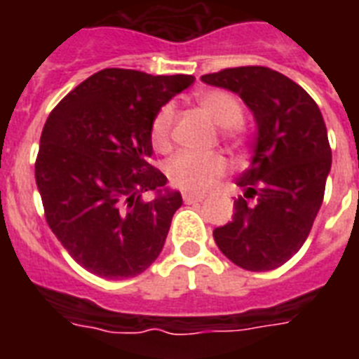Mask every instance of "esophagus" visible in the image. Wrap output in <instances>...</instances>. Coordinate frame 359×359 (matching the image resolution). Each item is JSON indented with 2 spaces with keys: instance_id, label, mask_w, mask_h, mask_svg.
Returning a JSON list of instances; mask_svg holds the SVG:
<instances>
[{
  "instance_id": "obj_1",
  "label": "esophagus",
  "mask_w": 359,
  "mask_h": 359,
  "mask_svg": "<svg viewBox=\"0 0 359 359\" xmlns=\"http://www.w3.org/2000/svg\"><path fill=\"white\" fill-rule=\"evenodd\" d=\"M182 199H184V203H188V205H191V203H201L203 201V196H196V194H182Z\"/></svg>"
}]
</instances>
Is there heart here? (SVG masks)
I'll list each match as a JSON object with an SVG mask.
<instances>
[{
	"mask_svg": "<svg viewBox=\"0 0 359 359\" xmlns=\"http://www.w3.org/2000/svg\"><path fill=\"white\" fill-rule=\"evenodd\" d=\"M197 104L214 123L222 126L219 134L231 147H240L244 143V130L238 124L242 119V106L233 95L225 91H203L197 95ZM173 119V104H165L154 115L151 124V141L156 151L165 152L171 145ZM165 173L175 188L190 194H205L224 179V175L227 173V160L218 152H180L169 160Z\"/></svg>",
	"mask_w": 359,
	"mask_h": 359,
	"instance_id": "1",
	"label": "heart"
}]
</instances>
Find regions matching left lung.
Listing matches in <instances>:
<instances>
[{
    "instance_id": "1",
    "label": "left lung",
    "mask_w": 359,
    "mask_h": 359,
    "mask_svg": "<svg viewBox=\"0 0 359 359\" xmlns=\"http://www.w3.org/2000/svg\"><path fill=\"white\" fill-rule=\"evenodd\" d=\"M201 80L236 93L257 124L250 168L236 180L244 196L214 240L236 266L268 272L300 250L323 205L332 168L323 114L298 83L266 67L225 69Z\"/></svg>"
}]
</instances>
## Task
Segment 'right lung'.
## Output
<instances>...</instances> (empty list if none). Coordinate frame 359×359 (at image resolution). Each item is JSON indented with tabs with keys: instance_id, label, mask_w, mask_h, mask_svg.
I'll use <instances>...</instances> for the list:
<instances>
[{
	"instance_id": "add662e5",
	"label": "right lung",
	"mask_w": 359,
	"mask_h": 359,
	"mask_svg": "<svg viewBox=\"0 0 359 359\" xmlns=\"http://www.w3.org/2000/svg\"><path fill=\"white\" fill-rule=\"evenodd\" d=\"M194 80L104 69L48 117L35 162L44 216L70 257L95 276L134 278L160 255L182 197L149 162L151 124ZM145 193L155 197L147 202Z\"/></svg>"
}]
</instances>
